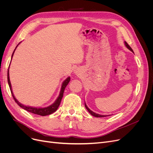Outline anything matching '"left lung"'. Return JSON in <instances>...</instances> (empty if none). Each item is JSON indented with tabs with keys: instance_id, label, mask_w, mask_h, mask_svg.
<instances>
[{
	"instance_id": "1",
	"label": "left lung",
	"mask_w": 153,
	"mask_h": 153,
	"mask_svg": "<svg viewBox=\"0 0 153 153\" xmlns=\"http://www.w3.org/2000/svg\"><path fill=\"white\" fill-rule=\"evenodd\" d=\"M124 43H125V45H126V47L129 50H131L132 52H133V50H132V48L129 47V45L126 42V41H125L124 42ZM85 108H86V109L88 110V112H89L92 116H94V117H106L107 116V115H100V114H96V113H94V112H92V111H91L89 108L87 107V106L86 105V104H85Z\"/></svg>"
}]
</instances>
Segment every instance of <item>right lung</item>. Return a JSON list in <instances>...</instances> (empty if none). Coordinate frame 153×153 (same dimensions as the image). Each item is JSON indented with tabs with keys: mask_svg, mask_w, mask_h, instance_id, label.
Masks as SVG:
<instances>
[{
	"mask_svg": "<svg viewBox=\"0 0 153 153\" xmlns=\"http://www.w3.org/2000/svg\"><path fill=\"white\" fill-rule=\"evenodd\" d=\"M20 44V43H19ZM18 44V45H19ZM18 45L16 46V47H18ZM16 48L14 50V52L12 54V56H11V59L12 57L13 56V54L14 52H15V51L16 50ZM10 67V66H9ZM70 81V77H68L66 79L64 80L62 83V87H61V91H60V94L59 96H58V98H57V100H55V102L51 105L49 106H47V107H45V108H35V107H31V106H25L24 105L21 104L20 103H19V101H18L16 98L14 96L13 93L12 92V89H11V82H10V75H9V69L7 71V82H8V84L9 86H10V90H11V92L12 94V96L13 97V99L15 100V102L19 105L20 107H22V108H24V110L28 111L29 112H31L32 114H37V115H41V116H45V115H48L50 114H52V113H53L54 112L56 111L59 107V106L60 105V103H61V100L63 97V94H64V89H65L66 87L67 86V85L68 84V83Z\"/></svg>",
	"mask_w": 153,
	"mask_h": 153,
	"instance_id": "1",
	"label": "right lung"
}]
</instances>
